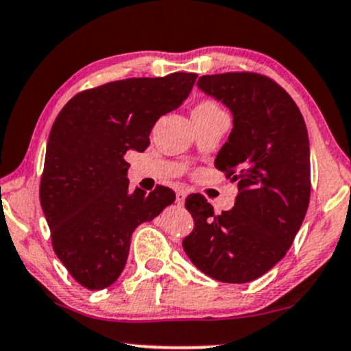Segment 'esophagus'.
I'll list each match as a JSON object with an SVG mask.
<instances>
[{
    "label": "esophagus",
    "instance_id": "esophagus-1",
    "mask_svg": "<svg viewBox=\"0 0 351 351\" xmlns=\"http://www.w3.org/2000/svg\"><path fill=\"white\" fill-rule=\"evenodd\" d=\"M186 191L184 189H178L176 191V204L180 205V206H182L184 205V200H186Z\"/></svg>",
    "mask_w": 351,
    "mask_h": 351
}]
</instances>
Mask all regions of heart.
I'll use <instances>...</instances> for the list:
<instances>
[{"label":"heart","mask_w":351,"mask_h":351,"mask_svg":"<svg viewBox=\"0 0 351 351\" xmlns=\"http://www.w3.org/2000/svg\"><path fill=\"white\" fill-rule=\"evenodd\" d=\"M216 114H223V111H221L218 103L210 100V98H205V100L199 101L194 106V110H192V117L194 116L206 117V116H216Z\"/></svg>","instance_id":"heart-1"}]
</instances>
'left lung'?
<instances>
[{
  "instance_id": "obj_1",
  "label": "left lung",
  "mask_w": 351,
  "mask_h": 351,
  "mask_svg": "<svg viewBox=\"0 0 351 351\" xmlns=\"http://www.w3.org/2000/svg\"><path fill=\"white\" fill-rule=\"evenodd\" d=\"M200 90L223 101L234 128L215 167L237 182L234 208L215 215L204 195L186 208L194 229L182 240L191 263L223 283H248L286 254L310 202L308 133L289 93L258 73L202 76Z\"/></svg>"
}]
</instances>
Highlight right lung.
Masks as SVG:
<instances>
[{
	"instance_id": "right-lung-1",
	"label": "right lung",
	"mask_w": 351,
	"mask_h": 351,
	"mask_svg": "<svg viewBox=\"0 0 351 351\" xmlns=\"http://www.w3.org/2000/svg\"><path fill=\"white\" fill-rule=\"evenodd\" d=\"M195 73L130 77L79 92L47 140L39 200L52 246L84 288H108L125 267L133 230L175 202L170 187L128 192L125 154L143 152L160 116L189 95Z\"/></svg>"
}]
</instances>
